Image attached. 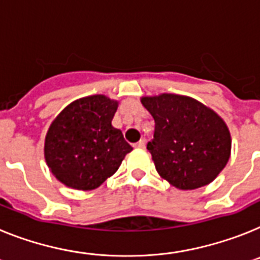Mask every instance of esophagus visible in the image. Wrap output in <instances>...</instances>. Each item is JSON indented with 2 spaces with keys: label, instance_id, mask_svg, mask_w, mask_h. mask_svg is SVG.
Instances as JSON below:
<instances>
[{
  "label": "esophagus",
  "instance_id": "esophagus-1",
  "mask_svg": "<svg viewBox=\"0 0 260 260\" xmlns=\"http://www.w3.org/2000/svg\"><path fill=\"white\" fill-rule=\"evenodd\" d=\"M145 146H146V142L143 141V139H141L139 142L134 143V147H137V148H145Z\"/></svg>",
  "mask_w": 260,
  "mask_h": 260
}]
</instances>
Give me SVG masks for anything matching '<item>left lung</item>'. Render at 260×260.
<instances>
[{"instance_id": "left-lung-1", "label": "left lung", "mask_w": 260, "mask_h": 260, "mask_svg": "<svg viewBox=\"0 0 260 260\" xmlns=\"http://www.w3.org/2000/svg\"><path fill=\"white\" fill-rule=\"evenodd\" d=\"M155 121L147 143L157 174L179 189L212 183L230 157L232 139L225 122L190 97L164 93L143 97Z\"/></svg>"}]
</instances>
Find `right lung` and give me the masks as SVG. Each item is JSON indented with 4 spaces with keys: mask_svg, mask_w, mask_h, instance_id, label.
Listing matches in <instances>:
<instances>
[{
    "mask_svg": "<svg viewBox=\"0 0 260 260\" xmlns=\"http://www.w3.org/2000/svg\"><path fill=\"white\" fill-rule=\"evenodd\" d=\"M118 103L89 96L70 104L50 126L44 157L57 180L75 189L100 187L133 147L112 126Z\"/></svg>",
    "mask_w": 260,
    "mask_h": 260,
    "instance_id": "add662e5",
    "label": "right lung"
}]
</instances>
